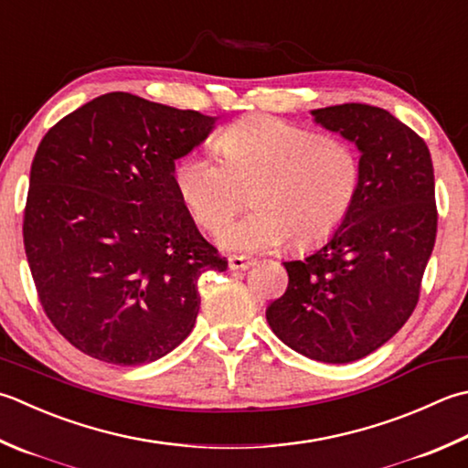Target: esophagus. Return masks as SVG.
Segmentation results:
<instances>
[{
    "instance_id": "esophagus-1",
    "label": "esophagus",
    "mask_w": 468,
    "mask_h": 468,
    "mask_svg": "<svg viewBox=\"0 0 468 468\" xmlns=\"http://www.w3.org/2000/svg\"><path fill=\"white\" fill-rule=\"evenodd\" d=\"M253 261L250 258H243V255H233V258H229V270L233 271H243L247 268H251Z\"/></svg>"
}]
</instances>
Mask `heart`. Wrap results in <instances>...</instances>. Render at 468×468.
I'll use <instances>...</instances> for the list:
<instances>
[{"label":"heart","instance_id":"heart-1","mask_svg":"<svg viewBox=\"0 0 468 468\" xmlns=\"http://www.w3.org/2000/svg\"><path fill=\"white\" fill-rule=\"evenodd\" d=\"M215 154L195 150L174 166V186L198 225L218 231L252 190L256 210L218 233L227 251L288 243L308 250L349 217L361 188L359 154L336 137L278 117L253 115L218 133Z\"/></svg>","mask_w":468,"mask_h":468}]
</instances>
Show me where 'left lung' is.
I'll return each mask as SVG.
<instances>
[{
    "mask_svg": "<svg viewBox=\"0 0 468 468\" xmlns=\"http://www.w3.org/2000/svg\"><path fill=\"white\" fill-rule=\"evenodd\" d=\"M310 115L359 150L361 188L326 243L283 261L288 288L265 318L308 359L351 363L386 345L418 304L436 241L434 168L422 137L386 109L345 103Z\"/></svg>",
    "mask_w": 468,
    "mask_h": 468,
    "instance_id": "8db88e82",
    "label": "left lung"
}]
</instances>
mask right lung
<instances>
[{
	"label": "right lung",
	"instance_id": "add662e5",
	"mask_svg": "<svg viewBox=\"0 0 468 468\" xmlns=\"http://www.w3.org/2000/svg\"><path fill=\"white\" fill-rule=\"evenodd\" d=\"M217 117L132 93L101 95L42 137L24 247L50 323L93 359L144 365L185 341L198 278L225 271L174 186Z\"/></svg>",
	"mask_w": 468,
	"mask_h": 468
}]
</instances>
